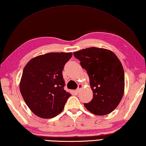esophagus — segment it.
<instances>
[{"label":"esophagus","mask_w":146,"mask_h":146,"mask_svg":"<svg viewBox=\"0 0 146 146\" xmlns=\"http://www.w3.org/2000/svg\"><path fill=\"white\" fill-rule=\"evenodd\" d=\"M83 87V85H81V84H80V85H78V88L76 89V92H80V90H81V88Z\"/></svg>","instance_id":"1"}]
</instances>
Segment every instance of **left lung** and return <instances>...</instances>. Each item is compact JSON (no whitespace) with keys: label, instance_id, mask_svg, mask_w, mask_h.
<instances>
[{"label":"left lung","instance_id":"obj_1","mask_svg":"<svg viewBox=\"0 0 146 146\" xmlns=\"http://www.w3.org/2000/svg\"><path fill=\"white\" fill-rule=\"evenodd\" d=\"M87 71L93 99L84 103L85 108L98 115L113 111L124 95V72L121 61L111 51L89 47L74 52Z\"/></svg>","mask_w":146,"mask_h":146}]
</instances>
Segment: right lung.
Wrapping results in <instances>:
<instances>
[{"instance_id": "obj_1", "label": "right lung", "mask_w": 146, "mask_h": 146, "mask_svg": "<svg viewBox=\"0 0 146 146\" xmlns=\"http://www.w3.org/2000/svg\"><path fill=\"white\" fill-rule=\"evenodd\" d=\"M71 52H50L31 60L24 68L20 90L36 115L50 119L58 115L71 94L64 90L62 71Z\"/></svg>"}]
</instances>
